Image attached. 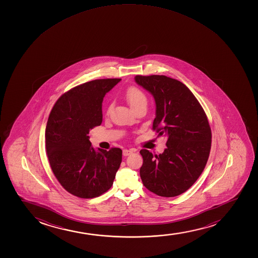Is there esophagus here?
I'll return each mask as SVG.
<instances>
[{
  "label": "esophagus",
  "mask_w": 258,
  "mask_h": 258,
  "mask_svg": "<svg viewBox=\"0 0 258 258\" xmlns=\"http://www.w3.org/2000/svg\"><path fill=\"white\" fill-rule=\"evenodd\" d=\"M133 153H134L133 150H127V149H124L123 150V156H124V157H127V156L133 154Z\"/></svg>",
  "instance_id": "1"
}]
</instances>
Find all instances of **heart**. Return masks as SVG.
Segmentation results:
<instances>
[{
	"mask_svg": "<svg viewBox=\"0 0 258 258\" xmlns=\"http://www.w3.org/2000/svg\"><path fill=\"white\" fill-rule=\"evenodd\" d=\"M124 97L130 104L131 107L135 110L141 106H146L147 104V96L142 89L138 87H131L126 90L124 94ZM111 109V106H108L107 109V113H108Z\"/></svg>",
	"mask_w": 258,
	"mask_h": 258,
	"instance_id": "b5f03b06",
	"label": "heart"
}]
</instances>
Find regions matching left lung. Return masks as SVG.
I'll list each match as a JSON object with an SVG mask.
<instances>
[{
	"mask_svg": "<svg viewBox=\"0 0 258 258\" xmlns=\"http://www.w3.org/2000/svg\"><path fill=\"white\" fill-rule=\"evenodd\" d=\"M135 81L153 95L157 108L152 130L167 140V148L158 156L140 151L143 184L157 196H180L197 181L208 163L212 144L208 117L180 81L163 75L136 76Z\"/></svg>",
	"mask_w": 258,
	"mask_h": 258,
	"instance_id": "8db88e82",
	"label": "left lung"
}]
</instances>
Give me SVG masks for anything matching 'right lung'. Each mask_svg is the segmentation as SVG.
Returning <instances> with one entry per match:
<instances>
[{"instance_id": "add662e5", "label": "right lung", "mask_w": 258, "mask_h": 258, "mask_svg": "<svg viewBox=\"0 0 258 258\" xmlns=\"http://www.w3.org/2000/svg\"><path fill=\"white\" fill-rule=\"evenodd\" d=\"M121 79H97L74 87L54 104L45 128L50 168L62 187L73 196L95 198L112 187L122 151L95 149L89 130L102 122L104 96Z\"/></svg>"}]
</instances>
